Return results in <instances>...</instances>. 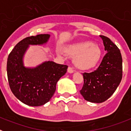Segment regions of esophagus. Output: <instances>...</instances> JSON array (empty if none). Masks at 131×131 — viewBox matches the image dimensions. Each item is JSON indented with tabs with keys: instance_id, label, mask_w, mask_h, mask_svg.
I'll use <instances>...</instances> for the list:
<instances>
[{
	"instance_id": "esophagus-1",
	"label": "esophagus",
	"mask_w": 131,
	"mask_h": 131,
	"mask_svg": "<svg viewBox=\"0 0 131 131\" xmlns=\"http://www.w3.org/2000/svg\"><path fill=\"white\" fill-rule=\"evenodd\" d=\"M68 72L69 73H72L74 72V69L71 67H69L68 69Z\"/></svg>"
}]
</instances>
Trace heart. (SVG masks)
Wrapping results in <instances>:
<instances>
[{"instance_id": "1", "label": "heart", "mask_w": 131, "mask_h": 131, "mask_svg": "<svg viewBox=\"0 0 131 131\" xmlns=\"http://www.w3.org/2000/svg\"><path fill=\"white\" fill-rule=\"evenodd\" d=\"M66 51L69 55L75 56L74 63L81 69L94 68L100 61L102 54L100 47L90 41L71 45L66 48Z\"/></svg>"}]
</instances>
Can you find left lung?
Returning <instances> with one entry per match:
<instances>
[{
  "label": "left lung",
  "instance_id": "obj_1",
  "mask_svg": "<svg viewBox=\"0 0 131 131\" xmlns=\"http://www.w3.org/2000/svg\"><path fill=\"white\" fill-rule=\"evenodd\" d=\"M107 53L96 70L83 74L84 84L80 91L84 100L93 103L106 101L114 93L122 79L121 52L110 39L100 35Z\"/></svg>",
  "mask_w": 131,
  "mask_h": 131
}]
</instances>
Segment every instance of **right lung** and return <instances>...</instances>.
I'll list each match as a JSON object with an SVG mask.
<instances>
[{
  "label": "right lung",
  "mask_w": 131,
  "mask_h": 131,
  "mask_svg": "<svg viewBox=\"0 0 131 131\" xmlns=\"http://www.w3.org/2000/svg\"><path fill=\"white\" fill-rule=\"evenodd\" d=\"M50 35L28 37L19 41L7 60V75L14 95L29 106H40L54 95L56 83L67 72L68 66L47 61L35 68L24 66V56L29 45H42L48 42Z\"/></svg>",
  "instance_id": "right-lung-1"
}]
</instances>
